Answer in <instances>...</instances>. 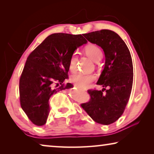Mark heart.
Returning <instances> with one entry per match:
<instances>
[{
  "mask_svg": "<svg viewBox=\"0 0 154 154\" xmlns=\"http://www.w3.org/2000/svg\"><path fill=\"white\" fill-rule=\"evenodd\" d=\"M85 51L90 58L94 62L100 61L103 58V51L100 48L95 45H88L85 46ZM77 55L74 53L71 56L69 60V69L71 71H74L77 67ZM96 75L94 74L76 73L71 77V82L75 85L81 88H85L89 86L96 80Z\"/></svg>",
  "mask_w": 154,
  "mask_h": 154,
  "instance_id": "1",
  "label": "heart"
}]
</instances>
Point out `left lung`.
<instances>
[{
  "instance_id": "obj_1",
  "label": "left lung",
  "mask_w": 154,
  "mask_h": 154,
  "mask_svg": "<svg viewBox=\"0 0 154 154\" xmlns=\"http://www.w3.org/2000/svg\"><path fill=\"white\" fill-rule=\"evenodd\" d=\"M83 36L90 43L103 48L105 65L96 83L104 87L103 90H88L90 100L81 104V106L94 121L111 124L123 114L131 94L133 83L131 55L124 41L113 31L100 30Z\"/></svg>"
}]
</instances>
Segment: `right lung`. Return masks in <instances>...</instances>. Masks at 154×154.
<instances>
[{
    "label": "right lung",
    "mask_w": 154,
    "mask_h": 154,
    "mask_svg": "<svg viewBox=\"0 0 154 154\" xmlns=\"http://www.w3.org/2000/svg\"><path fill=\"white\" fill-rule=\"evenodd\" d=\"M87 42L82 35L52 34L28 56L20 78V101L36 126L45 124L51 96L72 87L69 83L62 84L68 78L70 58L75 49Z\"/></svg>",
    "instance_id": "1"
}]
</instances>
